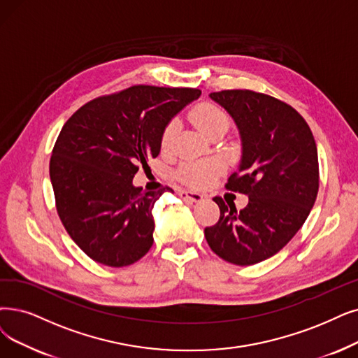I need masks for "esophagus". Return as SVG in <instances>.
Instances as JSON below:
<instances>
[{"label": "esophagus", "instance_id": "obj_1", "mask_svg": "<svg viewBox=\"0 0 358 358\" xmlns=\"http://www.w3.org/2000/svg\"><path fill=\"white\" fill-rule=\"evenodd\" d=\"M179 196L183 199H189L192 203H201L203 201V195L198 194V192H192V191H179Z\"/></svg>", "mask_w": 358, "mask_h": 358}]
</instances>
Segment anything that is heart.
Here are the masks:
<instances>
[{"instance_id":"b5f03b06","label":"heart","mask_w":358,"mask_h":358,"mask_svg":"<svg viewBox=\"0 0 358 358\" xmlns=\"http://www.w3.org/2000/svg\"><path fill=\"white\" fill-rule=\"evenodd\" d=\"M191 120L198 127V131L204 134L206 136L219 129V127H227V116L226 113L214 104L203 103L196 106L191 113ZM176 134V124L170 123L162 136V147L167 148L170 142L173 141ZM222 166L217 162H204V163H191L185 164L180 171L179 176L183 182H187L191 187L195 188H203L206 185L211 182V179L216 176L220 171Z\"/></svg>"}]
</instances>
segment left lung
Segmentation results:
<instances>
[{"label": "left lung", "mask_w": 358, "mask_h": 358, "mask_svg": "<svg viewBox=\"0 0 358 358\" xmlns=\"http://www.w3.org/2000/svg\"><path fill=\"white\" fill-rule=\"evenodd\" d=\"M210 98L238 127L242 155L226 188L248 195V204L238 213L213 198L220 219L204 235L224 262L251 266L279 252L308 217L319 191L317 147L301 114L273 96L232 90Z\"/></svg>", "instance_id": "8db88e82"}]
</instances>
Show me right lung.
Wrapping results in <instances>:
<instances>
[{
    "instance_id": "obj_1",
    "label": "right lung",
    "mask_w": 358,
    "mask_h": 358,
    "mask_svg": "<svg viewBox=\"0 0 358 358\" xmlns=\"http://www.w3.org/2000/svg\"><path fill=\"white\" fill-rule=\"evenodd\" d=\"M199 95L138 85L92 99L63 126L50 162L57 213L94 262L124 267L150 251L154 204L171 189L142 191L134 176L160 154L170 120Z\"/></svg>"
}]
</instances>
